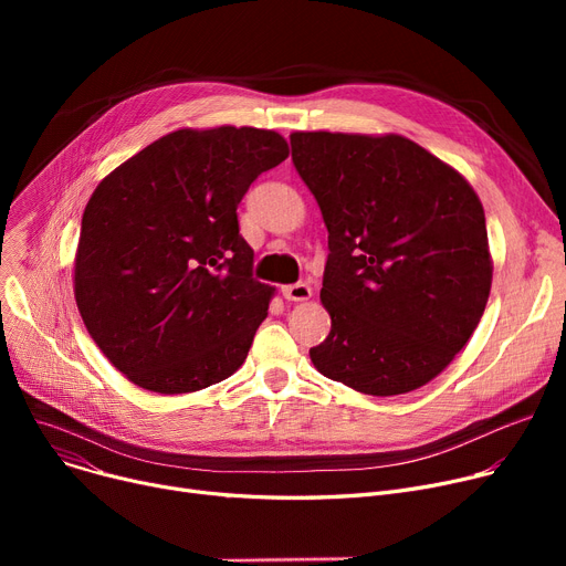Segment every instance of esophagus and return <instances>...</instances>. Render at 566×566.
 <instances>
[{
  "instance_id": "1",
  "label": "esophagus",
  "mask_w": 566,
  "mask_h": 566,
  "mask_svg": "<svg viewBox=\"0 0 566 566\" xmlns=\"http://www.w3.org/2000/svg\"><path fill=\"white\" fill-rule=\"evenodd\" d=\"M282 295H284L289 303H305V301L312 298V289L305 282L286 284V286H282Z\"/></svg>"
}]
</instances>
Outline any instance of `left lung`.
Masks as SVG:
<instances>
[{
	"instance_id": "1",
	"label": "left lung",
	"mask_w": 566,
	"mask_h": 566,
	"mask_svg": "<svg viewBox=\"0 0 566 566\" xmlns=\"http://www.w3.org/2000/svg\"><path fill=\"white\" fill-rule=\"evenodd\" d=\"M291 158L328 227L314 367L371 397L433 380L484 314L493 259L465 178L403 135L291 133Z\"/></svg>"
}]
</instances>
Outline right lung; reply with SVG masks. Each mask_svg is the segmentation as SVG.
I'll return each instance as SVG.
<instances>
[{
    "label": "right lung",
    "instance_id": "1",
    "mask_svg": "<svg viewBox=\"0 0 566 566\" xmlns=\"http://www.w3.org/2000/svg\"><path fill=\"white\" fill-rule=\"evenodd\" d=\"M289 156L261 128H181L109 171L88 199L75 252V303L88 335L128 380L186 395L248 358L275 286L252 277L235 208Z\"/></svg>",
    "mask_w": 566,
    "mask_h": 566
}]
</instances>
